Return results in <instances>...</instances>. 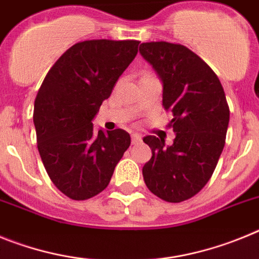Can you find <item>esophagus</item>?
Returning a JSON list of instances; mask_svg holds the SVG:
<instances>
[{
    "instance_id": "esophagus-1",
    "label": "esophagus",
    "mask_w": 259,
    "mask_h": 259,
    "mask_svg": "<svg viewBox=\"0 0 259 259\" xmlns=\"http://www.w3.org/2000/svg\"><path fill=\"white\" fill-rule=\"evenodd\" d=\"M131 137H132V144H134V145H137V144L141 143V135L132 134Z\"/></svg>"
}]
</instances>
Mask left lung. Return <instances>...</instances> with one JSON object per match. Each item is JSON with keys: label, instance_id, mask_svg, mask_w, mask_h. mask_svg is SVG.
I'll return each instance as SVG.
<instances>
[{"label": "left lung", "instance_id": "obj_1", "mask_svg": "<svg viewBox=\"0 0 259 259\" xmlns=\"http://www.w3.org/2000/svg\"><path fill=\"white\" fill-rule=\"evenodd\" d=\"M140 54L162 81V105L174 118L172 145L144 137L152 158L143 167L146 187L167 202L197 194L214 172L226 143L230 109L214 71L188 48L143 42Z\"/></svg>", "mask_w": 259, "mask_h": 259}]
</instances>
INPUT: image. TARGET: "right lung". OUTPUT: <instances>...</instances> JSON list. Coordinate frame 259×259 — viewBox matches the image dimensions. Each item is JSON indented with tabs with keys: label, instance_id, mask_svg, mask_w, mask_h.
Here are the masks:
<instances>
[{
	"label": "right lung",
	"instance_id": "add662e5",
	"mask_svg": "<svg viewBox=\"0 0 259 259\" xmlns=\"http://www.w3.org/2000/svg\"><path fill=\"white\" fill-rule=\"evenodd\" d=\"M139 44L77 42L62 54L38 89L33 110L38 153L53 184L72 200L104 191L131 144L120 128L97 134L92 120L135 59Z\"/></svg>",
	"mask_w": 259,
	"mask_h": 259
}]
</instances>
